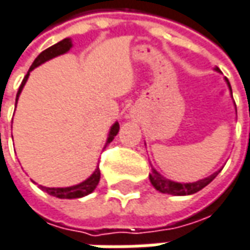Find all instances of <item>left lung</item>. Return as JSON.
<instances>
[{"instance_id": "obj_1", "label": "left lung", "mask_w": 250, "mask_h": 250, "mask_svg": "<svg viewBox=\"0 0 250 250\" xmlns=\"http://www.w3.org/2000/svg\"><path fill=\"white\" fill-rule=\"evenodd\" d=\"M214 70L221 71L218 67H215ZM225 81L228 83L229 90H230V93H231V86H230V83H229L228 78H225ZM231 97H233V93H231ZM221 170H222V169H219V170H216V172H214L212 174H210L208 177L198 180V181H195V183H177V181H172V180L164 177L162 174L158 173L154 167H151V173L149 174V179L150 183H151V186L154 187L157 191L161 192V193H169V195H174V196H186V195L196 193V192H199L200 189H203L206 186H208L211 181L218 176V173H219Z\"/></svg>"}]
</instances>
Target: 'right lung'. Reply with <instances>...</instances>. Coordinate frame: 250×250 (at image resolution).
I'll return each mask as SVG.
<instances>
[{
	"label": "right lung",
	"mask_w": 250,
	"mask_h": 250,
	"mask_svg": "<svg viewBox=\"0 0 250 250\" xmlns=\"http://www.w3.org/2000/svg\"><path fill=\"white\" fill-rule=\"evenodd\" d=\"M71 47H73L71 39L70 38H66V39L58 42L57 44L48 47L47 50L40 52L39 55L36 57V59L34 61V63L31 64V67H29V70H28L27 76L24 77V80H22L21 85H20V88H19V92H17V96H16V104H17L19 96H20V93H21L24 85H25V83H27L28 77H29V73L34 70L35 67H38V66H40L42 63L47 62V61L55 58V57H58V55H62V54H66V52L70 50ZM118 132H119V123H118V122H115V123L112 125V127H111L109 132H108V138H107V142H105V146H108L109 143L112 142L113 138L118 135ZM105 146H104V149H105ZM99 181H100V169H99V167H97L90 177H88L85 181L80 183V184H77V186L66 187V188H48V187L40 186V188H42L44 192H47L48 195L55 196V198L78 199V198H83V196H86V195H89V193H92V192L95 191L96 187H97V184H99Z\"/></svg>",
	"instance_id": "1"
}]
</instances>
